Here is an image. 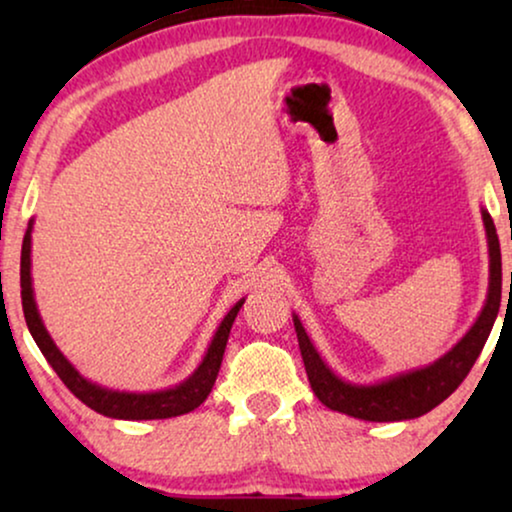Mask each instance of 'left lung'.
Masks as SVG:
<instances>
[{"instance_id":"1","label":"left lung","mask_w":512,"mask_h":512,"mask_svg":"<svg viewBox=\"0 0 512 512\" xmlns=\"http://www.w3.org/2000/svg\"><path fill=\"white\" fill-rule=\"evenodd\" d=\"M485 219L487 237H489V296L482 310L480 319L466 333V338L459 342L452 352H447L443 359L433 363L429 368L415 370V373L398 375L394 380L377 384V387H356L335 377L326 363L321 361L317 349L312 347L307 338L303 324L298 317H293V326L298 333L300 354L307 370V380L312 384V391L326 408L345 412L349 417L368 419V422H401V419L422 417L426 412L436 408L466 380L471 373L473 363L485 347V342L492 333L501 307V247L499 235H496L494 221L487 212H482Z\"/></svg>"}]
</instances>
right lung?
<instances>
[{"label": "right lung", "mask_w": 512, "mask_h": 512, "mask_svg": "<svg viewBox=\"0 0 512 512\" xmlns=\"http://www.w3.org/2000/svg\"><path fill=\"white\" fill-rule=\"evenodd\" d=\"M32 226L27 228L23 237V251H20V298H23V312L27 328H30L34 342H37L41 354L46 356V361L51 363V368L58 373V377L65 382V387L72 391V394L88 405L90 410L100 412V415L116 417V419H167L186 415L198 408V405L205 401L212 391L216 375H219L223 352H226V342L230 335V328H233V321L244 305L240 300L233 310L226 314V319L221 321L219 331H216L212 345L207 349L205 361L200 363V368L188 377L184 384H179L177 389L170 391H158V394H118V391H109L97 387V384H90L88 380L76 373V370L69 366V361L60 354V349L53 345L51 335L46 333L44 324H41L37 305H34L32 296V277H30V249H32Z\"/></svg>", "instance_id": "1"}]
</instances>
